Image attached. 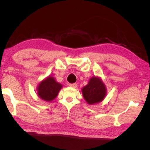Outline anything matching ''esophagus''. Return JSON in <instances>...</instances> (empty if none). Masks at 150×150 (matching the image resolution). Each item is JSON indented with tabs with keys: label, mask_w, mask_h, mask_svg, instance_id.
<instances>
[{
	"label": "esophagus",
	"mask_w": 150,
	"mask_h": 150,
	"mask_svg": "<svg viewBox=\"0 0 150 150\" xmlns=\"http://www.w3.org/2000/svg\"><path fill=\"white\" fill-rule=\"evenodd\" d=\"M69 86L72 88H77V84H70Z\"/></svg>",
	"instance_id": "34e87169"
}]
</instances>
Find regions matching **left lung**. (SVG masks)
Listing matches in <instances>:
<instances>
[{
  "instance_id": "1",
  "label": "left lung",
  "mask_w": 150,
  "mask_h": 150,
  "mask_svg": "<svg viewBox=\"0 0 150 150\" xmlns=\"http://www.w3.org/2000/svg\"><path fill=\"white\" fill-rule=\"evenodd\" d=\"M82 93L86 101L92 105L103 100L106 94V88L100 78L94 76L83 88Z\"/></svg>"
}]
</instances>
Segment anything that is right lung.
Returning <instances> with one entry per match:
<instances>
[{"label": "right lung", "mask_w": 150, "mask_h": 150, "mask_svg": "<svg viewBox=\"0 0 150 150\" xmlns=\"http://www.w3.org/2000/svg\"><path fill=\"white\" fill-rule=\"evenodd\" d=\"M62 85L57 83L53 77L49 76L38 86V95L42 100L51 102L55 99Z\"/></svg>", "instance_id": "obj_1"}]
</instances>
